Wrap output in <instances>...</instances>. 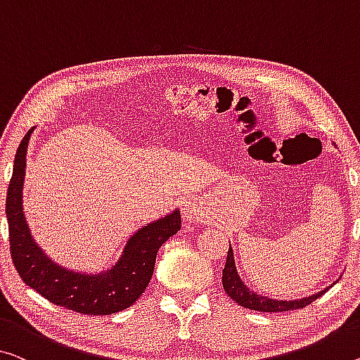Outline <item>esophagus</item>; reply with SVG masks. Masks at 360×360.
<instances>
[{"instance_id":"34e87169","label":"esophagus","mask_w":360,"mask_h":360,"mask_svg":"<svg viewBox=\"0 0 360 360\" xmlns=\"http://www.w3.org/2000/svg\"><path fill=\"white\" fill-rule=\"evenodd\" d=\"M181 214H184V219L186 222H191V220H198L199 219V207L198 204H195L193 201H188L184 204V207H181Z\"/></svg>"}]
</instances>
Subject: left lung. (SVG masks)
<instances>
[{
  "instance_id": "left-lung-1",
  "label": "left lung",
  "mask_w": 360,
  "mask_h": 360,
  "mask_svg": "<svg viewBox=\"0 0 360 360\" xmlns=\"http://www.w3.org/2000/svg\"><path fill=\"white\" fill-rule=\"evenodd\" d=\"M222 285L226 295H229L231 300L240 304V306L251 309V311L257 312H286V311H295V309H302L311 304L312 301L317 300L323 295L328 288L322 291L315 292L312 296L302 297V300H292V301H283V300H270L267 296L257 295V292L251 291L248 286L243 283L240 278V274H238L236 265H235V257H233V250H229L226 254V262L222 270Z\"/></svg>"
}]
</instances>
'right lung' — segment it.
Listing matches in <instances>:
<instances>
[{"label":"right lung","instance_id":"obj_1","mask_svg":"<svg viewBox=\"0 0 360 360\" xmlns=\"http://www.w3.org/2000/svg\"><path fill=\"white\" fill-rule=\"evenodd\" d=\"M33 129L22 138L15 153L6 196L9 250L14 267L25 285L56 306L85 315H110L124 311L145 292L159 248L180 230V211L175 209L135 231L117 262L101 274L74 272L53 262L33 240L22 206L27 148Z\"/></svg>","mask_w":360,"mask_h":360}]
</instances>
